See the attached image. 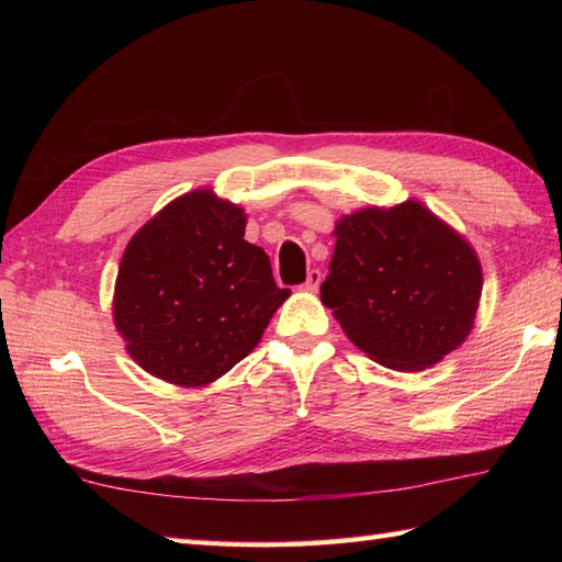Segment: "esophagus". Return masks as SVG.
Wrapping results in <instances>:
<instances>
[{
    "mask_svg": "<svg viewBox=\"0 0 562 562\" xmlns=\"http://www.w3.org/2000/svg\"><path fill=\"white\" fill-rule=\"evenodd\" d=\"M321 280H324V272L321 270H308V274H306V282H304V290L306 292H318V288H321Z\"/></svg>",
    "mask_w": 562,
    "mask_h": 562,
    "instance_id": "34e87169",
    "label": "esophagus"
}]
</instances>
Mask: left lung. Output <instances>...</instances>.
Here are the masks:
<instances>
[{
  "label": "left lung",
  "mask_w": 562,
  "mask_h": 562,
  "mask_svg": "<svg viewBox=\"0 0 562 562\" xmlns=\"http://www.w3.org/2000/svg\"><path fill=\"white\" fill-rule=\"evenodd\" d=\"M321 300L355 348L396 372H423L471 336L483 292L479 254L417 200L336 222Z\"/></svg>",
  "instance_id": "1"
}]
</instances>
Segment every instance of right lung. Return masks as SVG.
Returning a JSON list of instances; mask_svg holds the SVG:
<instances>
[{
    "instance_id": "right-lung-1",
    "label": "right lung",
    "mask_w": 562,
    "mask_h": 562,
    "mask_svg": "<svg viewBox=\"0 0 562 562\" xmlns=\"http://www.w3.org/2000/svg\"><path fill=\"white\" fill-rule=\"evenodd\" d=\"M244 234V207L198 188L130 238L113 324L147 374L173 386H207L260 342L290 290L274 284L268 254Z\"/></svg>"
}]
</instances>
